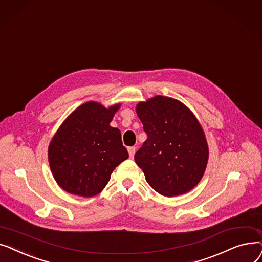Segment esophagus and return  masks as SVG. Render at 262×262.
<instances>
[{
    "label": "esophagus",
    "instance_id": "esophagus-1",
    "mask_svg": "<svg viewBox=\"0 0 262 262\" xmlns=\"http://www.w3.org/2000/svg\"><path fill=\"white\" fill-rule=\"evenodd\" d=\"M135 150H136V148H135L134 146H132V147H129V148H128V152H129V156H130V158H133V157H134Z\"/></svg>",
    "mask_w": 262,
    "mask_h": 262
}]
</instances>
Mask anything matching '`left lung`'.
Here are the masks:
<instances>
[{
	"instance_id": "left-lung-1",
	"label": "left lung",
	"mask_w": 262,
	"mask_h": 262,
	"mask_svg": "<svg viewBox=\"0 0 262 262\" xmlns=\"http://www.w3.org/2000/svg\"><path fill=\"white\" fill-rule=\"evenodd\" d=\"M147 140L135 154L148 184L167 197L188 193L202 180L209 148L202 124L177 99L155 96L136 105Z\"/></svg>"
}]
</instances>
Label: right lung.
<instances>
[{
    "label": "right lung",
    "instance_id": "right-lung-1",
    "mask_svg": "<svg viewBox=\"0 0 262 262\" xmlns=\"http://www.w3.org/2000/svg\"><path fill=\"white\" fill-rule=\"evenodd\" d=\"M120 105L85 102L53 135L48 148L49 164L64 191L82 197L99 194L116 166L129 158L120 130L110 124Z\"/></svg>",
    "mask_w": 262,
    "mask_h": 262
}]
</instances>
